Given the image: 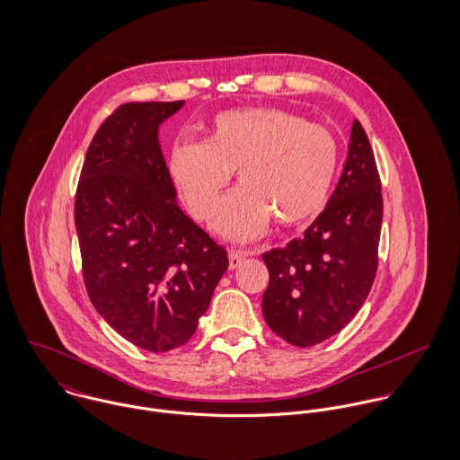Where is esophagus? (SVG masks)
Segmentation results:
<instances>
[{
  "label": "esophagus",
  "instance_id": "1",
  "mask_svg": "<svg viewBox=\"0 0 460 460\" xmlns=\"http://www.w3.org/2000/svg\"><path fill=\"white\" fill-rule=\"evenodd\" d=\"M248 255L250 253L243 252V250H230V253H228V265H230V269H237L241 263L246 261Z\"/></svg>",
  "mask_w": 460,
  "mask_h": 460
}]
</instances>
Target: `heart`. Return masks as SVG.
Masks as SVG:
<instances>
[{
	"instance_id": "b5f03b06",
	"label": "heart",
	"mask_w": 460,
	"mask_h": 460,
	"mask_svg": "<svg viewBox=\"0 0 460 460\" xmlns=\"http://www.w3.org/2000/svg\"><path fill=\"white\" fill-rule=\"evenodd\" d=\"M340 161L334 134L279 108H237L214 115L201 143L179 141L168 173L191 216L212 225L232 173L241 186L217 216L235 241L261 237L270 219L299 226L323 212Z\"/></svg>"
}]
</instances>
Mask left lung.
<instances>
[{
    "mask_svg": "<svg viewBox=\"0 0 460 460\" xmlns=\"http://www.w3.org/2000/svg\"><path fill=\"white\" fill-rule=\"evenodd\" d=\"M381 225V177L368 136L356 120L326 208L303 237L262 255L269 269L262 297L267 326L296 347L317 345L345 328L374 285Z\"/></svg>",
    "mask_w": 460,
    "mask_h": 460,
    "instance_id": "left-lung-1",
    "label": "left lung"
}]
</instances>
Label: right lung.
Returning a JSON list of instances; mask_svg holds the SVG:
<instances>
[{"instance_id":"obj_1","label":"right lung","mask_w":460,"mask_h":460,"mask_svg":"<svg viewBox=\"0 0 460 460\" xmlns=\"http://www.w3.org/2000/svg\"><path fill=\"white\" fill-rule=\"evenodd\" d=\"M182 106H119L86 150L74 199L88 297L148 352H168L195 334L228 267L226 250L177 205L159 146V124Z\"/></svg>"}]
</instances>
